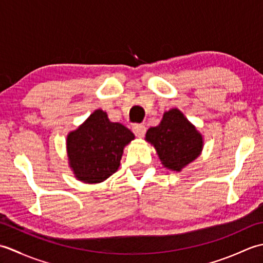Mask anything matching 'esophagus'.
I'll list each match as a JSON object with an SVG mask.
<instances>
[{
    "label": "esophagus",
    "instance_id": "34e87169",
    "mask_svg": "<svg viewBox=\"0 0 263 263\" xmlns=\"http://www.w3.org/2000/svg\"><path fill=\"white\" fill-rule=\"evenodd\" d=\"M132 131L138 138H142L146 133V126L142 124H135L132 127Z\"/></svg>",
    "mask_w": 263,
    "mask_h": 263
}]
</instances>
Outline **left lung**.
<instances>
[{
	"instance_id": "1",
	"label": "left lung",
	"mask_w": 263,
	"mask_h": 263,
	"mask_svg": "<svg viewBox=\"0 0 263 263\" xmlns=\"http://www.w3.org/2000/svg\"><path fill=\"white\" fill-rule=\"evenodd\" d=\"M146 141L154 146L165 168L172 172H181L203 148L202 135L178 108L165 111L159 124L147 131Z\"/></svg>"
}]
</instances>
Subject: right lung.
I'll return each mask as SVG.
<instances>
[{"instance_id":"right-lung-1","label":"right lung","mask_w":263,"mask_h":263,"mask_svg":"<svg viewBox=\"0 0 263 263\" xmlns=\"http://www.w3.org/2000/svg\"><path fill=\"white\" fill-rule=\"evenodd\" d=\"M135 135L107 113L96 109L66 137L69 166L78 181L97 184L119 170L123 150Z\"/></svg>"}]
</instances>
